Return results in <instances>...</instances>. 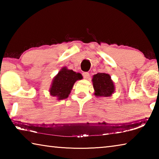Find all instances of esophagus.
<instances>
[{
    "mask_svg": "<svg viewBox=\"0 0 159 159\" xmlns=\"http://www.w3.org/2000/svg\"><path fill=\"white\" fill-rule=\"evenodd\" d=\"M83 78H84V79H88V78L90 77V74L88 73V72H83Z\"/></svg>",
    "mask_w": 159,
    "mask_h": 159,
    "instance_id": "1",
    "label": "esophagus"
}]
</instances>
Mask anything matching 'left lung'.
<instances>
[{
    "instance_id": "obj_1",
    "label": "left lung",
    "mask_w": 159,
    "mask_h": 159,
    "mask_svg": "<svg viewBox=\"0 0 159 159\" xmlns=\"http://www.w3.org/2000/svg\"><path fill=\"white\" fill-rule=\"evenodd\" d=\"M93 83L96 96L109 97L114 92V83L109 74L98 73L94 75Z\"/></svg>"
}]
</instances>
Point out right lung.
<instances>
[{
	"mask_svg": "<svg viewBox=\"0 0 159 159\" xmlns=\"http://www.w3.org/2000/svg\"><path fill=\"white\" fill-rule=\"evenodd\" d=\"M82 79V75L76 73L65 67L61 69L58 74L54 78L50 89V95L57 97L58 99H66L69 97L74 83Z\"/></svg>",
	"mask_w": 159,
	"mask_h": 159,
	"instance_id": "1",
	"label": "right lung"
}]
</instances>
